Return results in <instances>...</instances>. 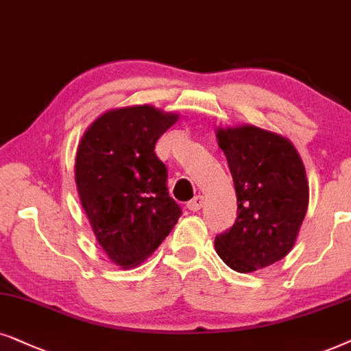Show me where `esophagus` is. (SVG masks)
Wrapping results in <instances>:
<instances>
[{"instance_id": "34e87169", "label": "esophagus", "mask_w": 351, "mask_h": 351, "mask_svg": "<svg viewBox=\"0 0 351 351\" xmlns=\"http://www.w3.org/2000/svg\"><path fill=\"white\" fill-rule=\"evenodd\" d=\"M202 205H204V197H202V195H197V197L189 200L188 208L193 210V212H197V210L202 208Z\"/></svg>"}]
</instances>
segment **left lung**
<instances>
[{
    "instance_id": "8db88e82",
    "label": "left lung",
    "mask_w": 351,
    "mask_h": 351,
    "mask_svg": "<svg viewBox=\"0 0 351 351\" xmlns=\"http://www.w3.org/2000/svg\"><path fill=\"white\" fill-rule=\"evenodd\" d=\"M237 195V218L215 237V249L237 273L284 258L295 244L308 208L305 167L289 139L244 125L219 128Z\"/></svg>"
}]
</instances>
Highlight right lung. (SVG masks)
Instances as JSON below:
<instances>
[{
  "label": "right lung",
  "instance_id": "add662e5",
  "mask_svg": "<svg viewBox=\"0 0 351 351\" xmlns=\"http://www.w3.org/2000/svg\"><path fill=\"white\" fill-rule=\"evenodd\" d=\"M152 106L106 112L83 134L75 181L102 250L121 268L156 252L181 217L156 143L175 121Z\"/></svg>",
  "mask_w": 351,
  "mask_h": 351
}]
</instances>
